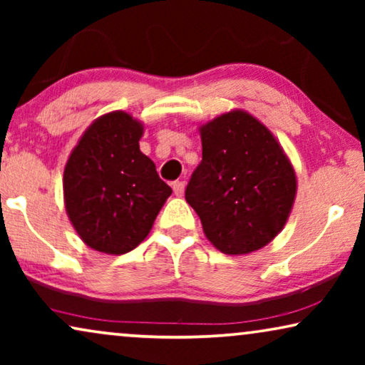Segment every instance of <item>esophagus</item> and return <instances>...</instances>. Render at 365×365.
Returning <instances> with one entry per match:
<instances>
[{"label": "esophagus", "instance_id": "obj_1", "mask_svg": "<svg viewBox=\"0 0 365 365\" xmlns=\"http://www.w3.org/2000/svg\"><path fill=\"white\" fill-rule=\"evenodd\" d=\"M184 187H186V182H184V181H174L173 182V191H174V194H176V196H182Z\"/></svg>", "mask_w": 365, "mask_h": 365}]
</instances>
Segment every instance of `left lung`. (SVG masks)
<instances>
[{"label": "left lung", "instance_id": "obj_1", "mask_svg": "<svg viewBox=\"0 0 365 365\" xmlns=\"http://www.w3.org/2000/svg\"><path fill=\"white\" fill-rule=\"evenodd\" d=\"M199 134L202 161L187 184L186 201L219 251H257L287 222L296 171L274 134L242 109L201 124Z\"/></svg>", "mask_w": 365, "mask_h": 365}]
</instances>
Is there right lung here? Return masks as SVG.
I'll use <instances>...</instances> for the list:
<instances>
[{
    "label": "right lung",
    "instance_id": "obj_1",
    "mask_svg": "<svg viewBox=\"0 0 365 365\" xmlns=\"http://www.w3.org/2000/svg\"><path fill=\"white\" fill-rule=\"evenodd\" d=\"M141 121L111 111L89 124L69 154L64 206L83 242L104 254H126L151 231L173 189L139 149Z\"/></svg>",
    "mask_w": 365,
    "mask_h": 365
}]
</instances>
